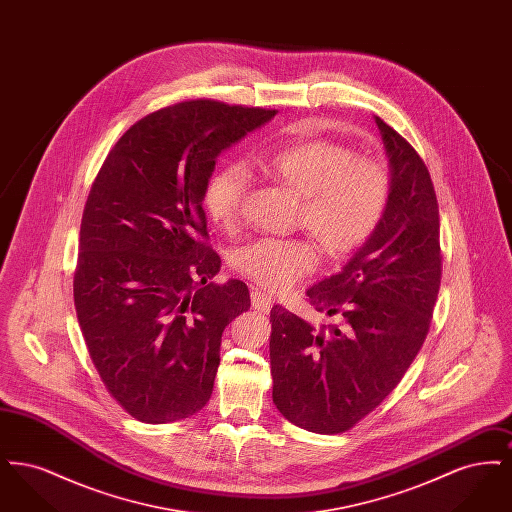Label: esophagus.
I'll return each mask as SVG.
<instances>
[{"mask_svg":"<svg viewBox=\"0 0 512 512\" xmlns=\"http://www.w3.org/2000/svg\"><path fill=\"white\" fill-rule=\"evenodd\" d=\"M251 305L257 311L267 313V311H270V307H272V299H270V295H267V293H263L261 290H257V288H251Z\"/></svg>","mask_w":512,"mask_h":512,"instance_id":"obj_1","label":"esophagus"}]
</instances>
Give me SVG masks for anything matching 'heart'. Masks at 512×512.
<instances>
[{
    "label": "heart",
    "instance_id": "1",
    "mask_svg": "<svg viewBox=\"0 0 512 512\" xmlns=\"http://www.w3.org/2000/svg\"><path fill=\"white\" fill-rule=\"evenodd\" d=\"M247 169L299 197L297 226L305 228L330 259H343L365 245L390 203L388 169L374 159L355 157L349 147L334 142L276 147L253 155ZM245 190L247 174L240 165H226L207 180L203 203L222 230L240 224ZM232 265L255 284L280 292L315 268L317 251L299 238H261L240 247Z\"/></svg>",
    "mask_w": 512,
    "mask_h": 512
}]
</instances>
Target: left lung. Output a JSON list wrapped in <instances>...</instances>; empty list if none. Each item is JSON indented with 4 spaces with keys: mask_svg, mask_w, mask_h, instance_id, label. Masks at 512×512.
Segmentation results:
<instances>
[{
    "mask_svg": "<svg viewBox=\"0 0 512 512\" xmlns=\"http://www.w3.org/2000/svg\"><path fill=\"white\" fill-rule=\"evenodd\" d=\"M390 159L391 195L376 232L338 274L307 290L332 318L315 326L270 311L272 401L292 424L341 434L374 411L418 355L441 282L439 209L420 155L374 117Z\"/></svg>",
    "mask_w": 512,
    "mask_h": 512,
    "instance_id": "8db88e82",
    "label": "left lung"
}]
</instances>
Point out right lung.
Returning a JSON list of instances; mask_svg holds the SVG:
<instances>
[{
  "mask_svg": "<svg viewBox=\"0 0 512 512\" xmlns=\"http://www.w3.org/2000/svg\"><path fill=\"white\" fill-rule=\"evenodd\" d=\"M274 115L213 99L159 109L122 134L92 184L74 307L105 388L136 420L188 418L213 393L222 332L251 299L242 280L213 282L203 190L220 151Z\"/></svg>",
  "mask_w": 512,
  "mask_h": 512,
  "instance_id": "add662e5",
  "label": "right lung"
}]
</instances>
